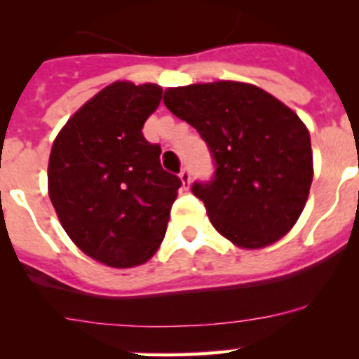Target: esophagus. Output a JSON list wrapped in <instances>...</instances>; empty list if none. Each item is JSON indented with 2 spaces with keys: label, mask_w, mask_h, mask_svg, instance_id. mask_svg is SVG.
<instances>
[{
  "label": "esophagus",
  "mask_w": 359,
  "mask_h": 359,
  "mask_svg": "<svg viewBox=\"0 0 359 359\" xmlns=\"http://www.w3.org/2000/svg\"><path fill=\"white\" fill-rule=\"evenodd\" d=\"M180 180H182V186H184V189H187V187H189V184H191V170L189 168H184L182 172H180Z\"/></svg>",
  "instance_id": "obj_1"
}]
</instances>
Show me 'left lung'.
Instances as JSON below:
<instances>
[{
  "label": "left lung",
  "instance_id": "8db88e82",
  "mask_svg": "<svg viewBox=\"0 0 359 359\" xmlns=\"http://www.w3.org/2000/svg\"><path fill=\"white\" fill-rule=\"evenodd\" d=\"M163 102L198 130L215 172L191 191L210 222L241 248L292 229L313 182L311 137L299 116L259 86L238 81L168 88Z\"/></svg>",
  "mask_w": 359,
  "mask_h": 359
}]
</instances>
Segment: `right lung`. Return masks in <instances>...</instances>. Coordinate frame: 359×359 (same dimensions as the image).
Wrapping results in <instances>:
<instances>
[{
    "label": "right lung",
    "instance_id": "right-lung-1",
    "mask_svg": "<svg viewBox=\"0 0 359 359\" xmlns=\"http://www.w3.org/2000/svg\"><path fill=\"white\" fill-rule=\"evenodd\" d=\"M161 95L153 83H112L69 119L52 146L53 208L76 247L106 266L133 267L156 253L182 186L163 170L159 144L142 133Z\"/></svg>",
    "mask_w": 359,
    "mask_h": 359
}]
</instances>
